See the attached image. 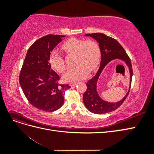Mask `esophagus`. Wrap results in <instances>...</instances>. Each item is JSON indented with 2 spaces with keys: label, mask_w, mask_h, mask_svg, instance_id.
<instances>
[{
  "label": "esophagus",
  "mask_w": 154,
  "mask_h": 154,
  "mask_svg": "<svg viewBox=\"0 0 154 154\" xmlns=\"http://www.w3.org/2000/svg\"><path fill=\"white\" fill-rule=\"evenodd\" d=\"M77 84V82H74V83H69V85H71V86H74V85H76Z\"/></svg>",
  "instance_id": "1"
}]
</instances>
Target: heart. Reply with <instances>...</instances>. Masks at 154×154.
Wrapping results in <instances>:
<instances>
[{"label": "heart", "mask_w": 154, "mask_h": 154, "mask_svg": "<svg viewBox=\"0 0 154 154\" xmlns=\"http://www.w3.org/2000/svg\"><path fill=\"white\" fill-rule=\"evenodd\" d=\"M62 48L67 53L76 54V66L69 69L64 74L65 81L74 82L85 78L88 76V71H94L98 66L101 58V49L98 42L94 40L69 38L64 42ZM49 63L60 73H63L66 70L65 60L57 49L51 51Z\"/></svg>", "instance_id": "1"}]
</instances>
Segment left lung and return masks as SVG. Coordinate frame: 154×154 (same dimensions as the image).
<instances>
[{"label": "left lung", "instance_id": "obj_1", "mask_svg": "<svg viewBox=\"0 0 154 154\" xmlns=\"http://www.w3.org/2000/svg\"><path fill=\"white\" fill-rule=\"evenodd\" d=\"M86 36L92 37L99 43L101 49V59L98 71L95 74V76L92 77L86 83L87 90L83 96V103H84L86 108L92 113L97 114H106L116 110L122 105L128 95L130 87L127 95L120 101L113 103L103 101L99 96L96 90L97 82L100 74L106 66V65L112 60L116 58L122 59L127 63L129 67L130 73V83H131L133 74L131 60H130L128 55L126 53L125 50L122 45L116 39L106 36L105 34L100 33V32L86 34Z\"/></svg>", "mask_w": 154, "mask_h": 154}]
</instances>
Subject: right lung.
I'll return each instance as SVG.
<instances>
[{
	"label": "right lung",
	"mask_w": 154,
	"mask_h": 154,
	"mask_svg": "<svg viewBox=\"0 0 154 154\" xmlns=\"http://www.w3.org/2000/svg\"><path fill=\"white\" fill-rule=\"evenodd\" d=\"M64 35H48L35 41L27 51L19 76L23 92L35 108L45 112L59 109L65 92L71 88L60 84V76L51 69L49 56Z\"/></svg>",
	"instance_id": "add662e5"
}]
</instances>
